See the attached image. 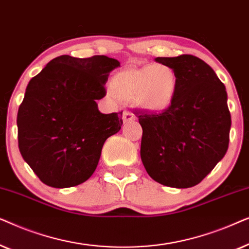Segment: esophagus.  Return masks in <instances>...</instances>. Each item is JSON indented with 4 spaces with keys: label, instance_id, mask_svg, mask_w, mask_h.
I'll return each instance as SVG.
<instances>
[{
    "label": "esophagus",
    "instance_id": "34e87169",
    "mask_svg": "<svg viewBox=\"0 0 249 249\" xmlns=\"http://www.w3.org/2000/svg\"><path fill=\"white\" fill-rule=\"evenodd\" d=\"M122 120H124V124H128V122H132L136 120V117L131 112L129 111H124V114H122Z\"/></svg>",
    "mask_w": 249,
    "mask_h": 249
}]
</instances>
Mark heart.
<instances>
[{
	"label": "heart",
	"mask_w": 249,
	"mask_h": 249,
	"mask_svg": "<svg viewBox=\"0 0 249 249\" xmlns=\"http://www.w3.org/2000/svg\"><path fill=\"white\" fill-rule=\"evenodd\" d=\"M179 78L171 66L145 64L118 71L110 80L113 95L121 101H132L142 110L162 112L175 100Z\"/></svg>",
	"instance_id": "1"
}]
</instances>
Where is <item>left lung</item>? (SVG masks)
Returning <instances> with one entry per match:
<instances>
[{"instance_id": "1", "label": "left lung", "mask_w": 249, "mask_h": 249, "mask_svg": "<svg viewBox=\"0 0 249 249\" xmlns=\"http://www.w3.org/2000/svg\"><path fill=\"white\" fill-rule=\"evenodd\" d=\"M179 78L172 104L160 113L138 112L141 158L152 179L173 188L202 181L226 155L231 115L223 83L199 57H156Z\"/></svg>"}]
</instances>
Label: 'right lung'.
I'll use <instances>...</instances> for the list:
<instances>
[{"mask_svg": "<svg viewBox=\"0 0 249 249\" xmlns=\"http://www.w3.org/2000/svg\"><path fill=\"white\" fill-rule=\"evenodd\" d=\"M119 66L105 55H61L30 79L17 115L18 145L45 185L68 188L94 173L105 141L124 122L122 112L103 114L96 103Z\"/></svg>", "mask_w": 249, "mask_h": 249, "instance_id": "right-lung-1", "label": "right lung"}]
</instances>
